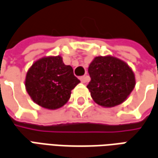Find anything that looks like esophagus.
Masks as SVG:
<instances>
[{
    "mask_svg": "<svg viewBox=\"0 0 158 158\" xmlns=\"http://www.w3.org/2000/svg\"><path fill=\"white\" fill-rule=\"evenodd\" d=\"M80 80H81V81L82 83H86L87 81H89V77H88V76H83V77H81V78H80Z\"/></svg>",
    "mask_w": 158,
    "mask_h": 158,
    "instance_id": "esophagus-1",
    "label": "esophagus"
}]
</instances>
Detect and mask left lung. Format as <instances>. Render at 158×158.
<instances>
[{"instance_id":"8db88e82","label":"left lung","mask_w":158,"mask_h":158,"mask_svg":"<svg viewBox=\"0 0 158 158\" xmlns=\"http://www.w3.org/2000/svg\"><path fill=\"white\" fill-rule=\"evenodd\" d=\"M88 84L94 102L103 107H114L126 102L136 85L131 68L111 55L95 56L89 66Z\"/></svg>"}]
</instances>
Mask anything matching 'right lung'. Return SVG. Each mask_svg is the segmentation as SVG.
<instances>
[{
    "label": "right lung",
    "mask_w": 158,
    "mask_h": 158,
    "mask_svg": "<svg viewBox=\"0 0 158 158\" xmlns=\"http://www.w3.org/2000/svg\"><path fill=\"white\" fill-rule=\"evenodd\" d=\"M80 82L61 56H43L27 70L25 86L31 99L46 109H58L68 102L71 90Z\"/></svg>",
    "instance_id": "1"
}]
</instances>
